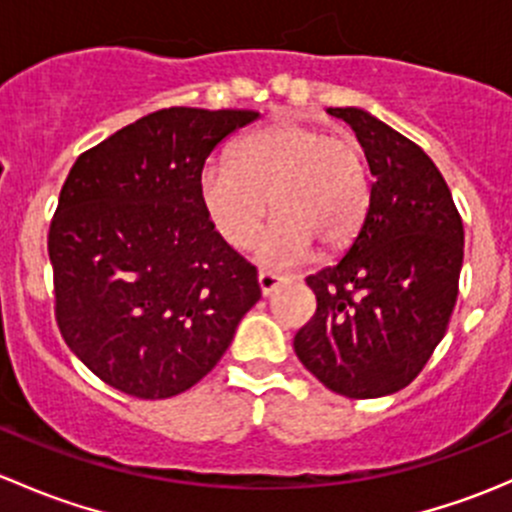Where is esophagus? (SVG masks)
Segmentation results:
<instances>
[{
  "label": "esophagus",
  "mask_w": 512,
  "mask_h": 512,
  "mask_svg": "<svg viewBox=\"0 0 512 512\" xmlns=\"http://www.w3.org/2000/svg\"><path fill=\"white\" fill-rule=\"evenodd\" d=\"M257 282H260L262 294L267 297V294H272L277 287H280V282H285V277L275 275V272H270V270H260V275H257Z\"/></svg>",
  "instance_id": "obj_1"
}]
</instances>
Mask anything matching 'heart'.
I'll list each match as a JSON object with an SVG mask.
<instances>
[{
	"label": "heart",
	"instance_id": "1",
	"mask_svg": "<svg viewBox=\"0 0 512 512\" xmlns=\"http://www.w3.org/2000/svg\"><path fill=\"white\" fill-rule=\"evenodd\" d=\"M200 203L215 232L235 250L260 237L270 262H299L314 250L339 252L354 242L369 210V175L359 143L317 126L277 121L250 133L230 160L200 170Z\"/></svg>",
	"mask_w": 512,
	"mask_h": 512
}]
</instances>
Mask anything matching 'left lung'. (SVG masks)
Wrapping results in <instances>:
<instances>
[{"label":"left lung","instance_id":"8db88e82","mask_svg":"<svg viewBox=\"0 0 512 512\" xmlns=\"http://www.w3.org/2000/svg\"><path fill=\"white\" fill-rule=\"evenodd\" d=\"M329 113L354 128L374 183L347 255L307 277L317 312L294 337V352L334 394L376 399L409 386L446 334L463 220L414 141L361 108Z\"/></svg>","mask_w":512,"mask_h":512}]
</instances>
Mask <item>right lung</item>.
<instances>
[{
  "label": "right lung",
  "mask_w": 512,
  "mask_h": 512,
  "mask_svg": "<svg viewBox=\"0 0 512 512\" xmlns=\"http://www.w3.org/2000/svg\"><path fill=\"white\" fill-rule=\"evenodd\" d=\"M255 111L173 106L76 158L49 225L54 312L69 349L136 399L198 384L262 297L257 270L215 232L198 178Z\"/></svg>",
  "instance_id": "right-lung-1"
}]
</instances>
